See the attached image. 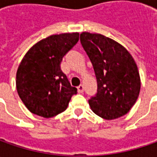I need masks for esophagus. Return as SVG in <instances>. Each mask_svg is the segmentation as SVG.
<instances>
[{"mask_svg":"<svg viewBox=\"0 0 157 157\" xmlns=\"http://www.w3.org/2000/svg\"><path fill=\"white\" fill-rule=\"evenodd\" d=\"M78 93L82 94V93L84 92V86H83V85H79V86H78Z\"/></svg>","mask_w":157,"mask_h":157,"instance_id":"esophagus-1","label":"esophagus"}]
</instances>
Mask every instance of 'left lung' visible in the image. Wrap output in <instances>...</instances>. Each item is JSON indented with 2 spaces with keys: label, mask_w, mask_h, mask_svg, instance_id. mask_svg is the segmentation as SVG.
<instances>
[{
  "label": "left lung",
  "mask_w": 157,
  "mask_h": 157,
  "mask_svg": "<svg viewBox=\"0 0 157 157\" xmlns=\"http://www.w3.org/2000/svg\"><path fill=\"white\" fill-rule=\"evenodd\" d=\"M80 42L94 66L98 89L88 100L92 110L105 120L128 113L136 104L141 78L128 50L101 34L82 32Z\"/></svg>",
  "instance_id": "left-lung-1"
}]
</instances>
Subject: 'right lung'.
I'll return each mask as SVG.
<instances>
[{"label": "right lung", "mask_w": 157, "mask_h": 157, "mask_svg": "<svg viewBox=\"0 0 157 157\" xmlns=\"http://www.w3.org/2000/svg\"><path fill=\"white\" fill-rule=\"evenodd\" d=\"M79 33L52 35L34 44L16 71V90L34 114L51 118L63 112L77 88L60 68L63 57L78 41Z\"/></svg>", "instance_id": "1"}]
</instances>
